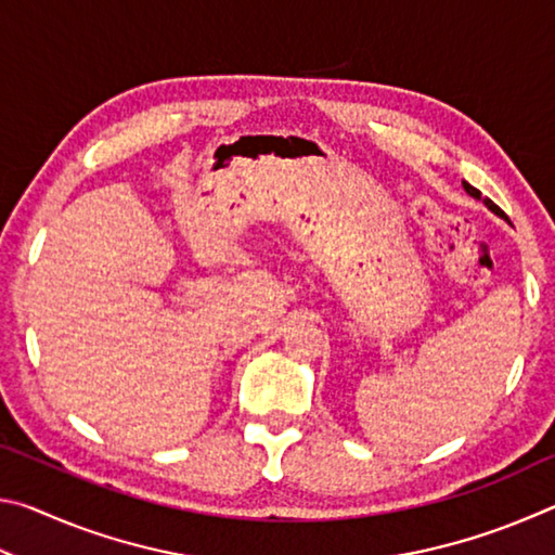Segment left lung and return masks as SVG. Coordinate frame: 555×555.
<instances>
[{"label":"left lung","mask_w":555,"mask_h":555,"mask_svg":"<svg viewBox=\"0 0 555 555\" xmlns=\"http://www.w3.org/2000/svg\"><path fill=\"white\" fill-rule=\"evenodd\" d=\"M463 188H465V191H467L469 195H473V198H480V195H482L480 191H477V188H473V185H469V183H465V181H463ZM485 203H487V208H490V210H494L496 215H502V210H500V208H496V205H494L492 201H485Z\"/></svg>","instance_id":"obj_1"}]
</instances>
